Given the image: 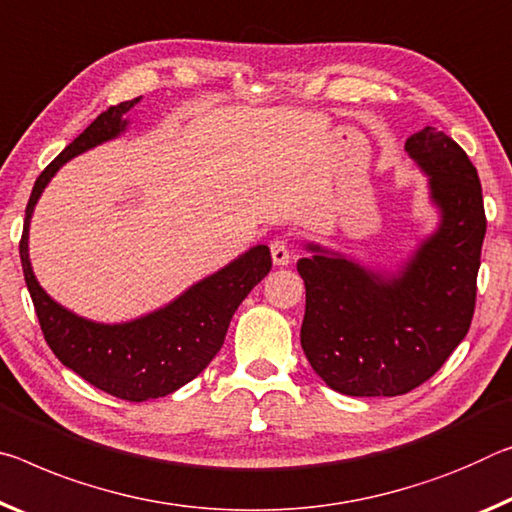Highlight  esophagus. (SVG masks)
Segmentation results:
<instances>
[{
    "label": "esophagus",
    "mask_w": 512,
    "mask_h": 512,
    "mask_svg": "<svg viewBox=\"0 0 512 512\" xmlns=\"http://www.w3.org/2000/svg\"><path fill=\"white\" fill-rule=\"evenodd\" d=\"M271 257L275 266H287L291 262V250L287 239L271 241Z\"/></svg>",
    "instance_id": "obj_1"
}]
</instances>
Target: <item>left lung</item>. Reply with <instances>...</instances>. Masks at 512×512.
Masks as SVG:
<instances>
[{"label":"left lung","instance_id":"8db88e82","mask_svg":"<svg viewBox=\"0 0 512 512\" xmlns=\"http://www.w3.org/2000/svg\"><path fill=\"white\" fill-rule=\"evenodd\" d=\"M428 175L440 227L399 273H373L307 243L300 344L326 385L348 396H399L426 383L465 339L485 237L478 173L435 127L405 141Z\"/></svg>","mask_w":512,"mask_h":512}]
</instances>
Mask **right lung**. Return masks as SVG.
Instances as JSON below:
<instances>
[{"instance_id":"add662e5","label":"right lung","mask_w":512,"mask_h":512,"mask_svg":"<svg viewBox=\"0 0 512 512\" xmlns=\"http://www.w3.org/2000/svg\"><path fill=\"white\" fill-rule=\"evenodd\" d=\"M134 97L100 113L43 173L31 191L20 239L24 282L34 300L47 346L68 369L123 401H148L173 394L214 360L225 342L232 314L271 271L269 246H255L232 264L196 282L161 310L127 323H95L72 314L38 285L29 262V223L40 193L56 170L77 154L125 132Z\"/></svg>"}]
</instances>
